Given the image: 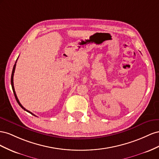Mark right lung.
Wrapping results in <instances>:
<instances>
[{
  "label": "right lung",
  "instance_id": "obj_1",
  "mask_svg": "<svg viewBox=\"0 0 159 159\" xmlns=\"http://www.w3.org/2000/svg\"><path fill=\"white\" fill-rule=\"evenodd\" d=\"M16 62H15V65H14V66H13V69H12V75H11V85H12V90H13V93H14V94H15V98H16V101H17V102H18V104H19V105H20V107L22 108V109H24L25 111H27L28 112H29V113H30L31 115H34V116H35L33 113H32L31 112H30L29 111H28V110H26L25 108H24L23 107H22V105H21L20 104V102H19V99H18V98H17V96H16V93H15V88H14V83H13V76H14V73H15V68H16Z\"/></svg>",
  "mask_w": 159,
  "mask_h": 159
}]
</instances>
